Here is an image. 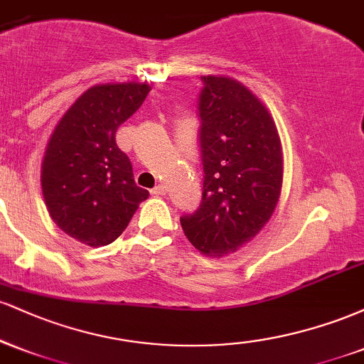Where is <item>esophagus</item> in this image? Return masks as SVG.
<instances>
[{
    "mask_svg": "<svg viewBox=\"0 0 364 364\" xmlns=\"http://www.w3.org/2000/svg\"><path fill=\"white\" fill-rule=\"evenodd\" d=\"M166 186L164 185H157L156 188H152V190H150V193L152 195H156V196H161V195H166Z\"/></svg>",
    "mask_w": 364,
    "mask_h": 364,
    "instance_id": "obj_1",
    "label": "esophagus"
}]
</instances>
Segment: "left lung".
I'll return each instance as SVG.
<instances>
[{"label":"left lung","instance_id":"obj_1","mask_svg":"<svg viewBox=\"0 0 364 364\" xmlns=\"http://www.w3.org/2000/svg\"><path fill=\"white\" fill-rule=\"evenodd\" d=\"M198 95L202 203L181 217L191 245L224 257L269 223L282 186V150L267 107L228 77H202Z\"/></svg>","mask_w":364,"mask_h":364}]
</instances>
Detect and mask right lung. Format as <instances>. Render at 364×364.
<instances>
[{"label":"right lung","instance_id":"obj_1","mask_svg":"<svg viewBox=\"0 0 364 364\" xmlns=\"http://www.w3.org/2000/svg\"><path fill=\"white\" fill-rule=\"evenodd\" d=\"M147 83H106L82 94L54 128L41 183L49 215L83 245L106 246L127 229L149 191L136 186L116 129L145 101Z\"/></svg>","mask_w":364,"mask_h":364}]
</instances>
